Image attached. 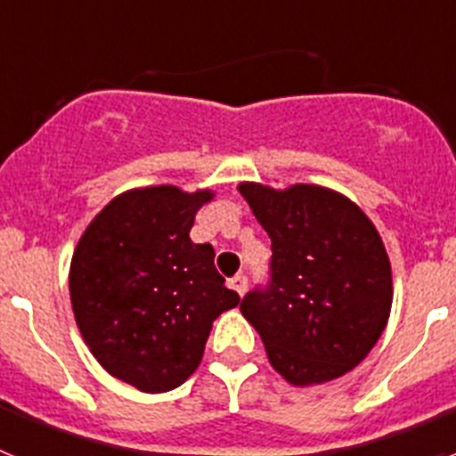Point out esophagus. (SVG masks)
Instances as JSON below:
<instances>
[{"instance_id": "esophagus-1", "label": "esophagus", "mask_w": 456, "mask_h": 456, "mask_svg": "<svg viewBox=\"0 0 456 456\" xmlns=\"http://www.w3.org/2000/svg\"><path fill=\"white\" fill-rule=\"evenodd\" d=\"M231 288L235 289V292L241 297V294L247 292V288H248L247 276H244V273H237V276H232V278H231Z\"/></svg>"}]
</instances>
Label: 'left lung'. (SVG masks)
I'll return each instance as SVG.
<instances>
[{
	"instance_id": "8db88e82",
	"label": "left lung",
	"mask_w": 456,
	"mask_h": 456,
	"mask_svg": "<svg viewBox=\"0 0 456 456\" xmlns=\"http://www.w3.org/2000/svg\"><path fill=\"white\" fill-rule=\"evenodd\" d=\"M272 240L267 288L241 299L269 363L289 384H324L370 354L393 304L390 260L356 203L317 184L241 183Z\"/></svg>"
}]
</instances>
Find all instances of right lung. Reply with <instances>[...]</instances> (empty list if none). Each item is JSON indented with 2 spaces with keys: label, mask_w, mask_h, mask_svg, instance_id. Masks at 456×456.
<instances>
[{
  "label": "right lung",
  "mask_w": 456,
  "mask_h": 456,
  "mask_svg": "<svg viewBox=\"0 0 456 456\" xmlns=\"http://www.w3.org/2000/svg\"><path fill=\"white\" fill-rule=\"evenodd\" d=\"M212 196L171 184L120 193L88 224L72 256L79 333L111 377L143 393L184 384L212 322L240 304L216 272L212 244L189 237Z\"/></svg>",
  "instance_id": "obj_1"
}]
</instances>
